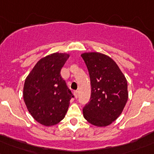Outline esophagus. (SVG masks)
<instances>
[{"label":"esophagus","instance_id":"34e87169","mask_svg":"<svg viewBox=\"0 0 154 154\" xmlns=\"http://www.w3.org/2000/svg\"><path fill=\"white\" fill-rule=\"evenodd\" d=\"M73 93H74V96H75V97L78 98V96H79V91H78V90H74Z\"/></svg>","mask_w":154,"mask_h":154}]
</instances>
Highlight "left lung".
I'll use <instances>...</instances> for the list:
<instances>
[{
  "label": "left lung",
  "instance_id": "left-lung-1",
  "mask_svg": "<svg viewBox=\"0 0 154 154\" xmlns=\"http://www.w3.org/2000/svg\"><path fill=\"white\" fill-rule=\"evenodd\" d=\"M88 67L91 85L90 100L83 108L90 124L105 127L122 112L128 99V82L116 63L99 53L82 55Z\"/></svg>",
  "mask_w": 154,
  "mask_h": 154
}]
</instances>
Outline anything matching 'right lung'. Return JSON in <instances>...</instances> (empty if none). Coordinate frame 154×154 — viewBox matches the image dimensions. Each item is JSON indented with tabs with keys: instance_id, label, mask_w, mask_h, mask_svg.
Here are the masks:
<instances>
[{
	"instance_id": "obj_1",
	"label": "right lung",
	"mask_w": 154,
	"mask_h": 154,
	"mask_svg": "<svg viewBox=\"0 0 154 154\" xmlns=\"http://www.w3.org/2000/svg\"><path fill=\"white\" fill-rule=\"evenodd\" d=\"M69 55L55 53L39 60L26 77L23 100L32 116L40 124L52 126L64 118L74 98L61 69Z\"/></svg>"
}]
</instances>
